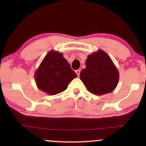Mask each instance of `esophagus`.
I'll list each match as a JSON object with an SVG mask.
<instances>
[{"instance_id": "esophagus-1", "label": "esophagus", "mask_w": 146, "mask_h": 146, "mask_svg": "<svg viewBox=\"0 0 146 146\" xmlns=\"http://www.w3.org/2000/svg\"><path fill=\"white\" fill-rule=\"evenodd\" d=\"M76 73L78 76H79L80 73V70H76Z\"/></svg>"}]
</instances>
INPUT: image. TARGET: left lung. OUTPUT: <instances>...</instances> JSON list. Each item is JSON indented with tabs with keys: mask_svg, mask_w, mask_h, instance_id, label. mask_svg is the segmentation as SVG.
I'll return each mask as SVG.
<instances>
[{
	"mask_svg": "<svg viewBox=\"0 0 146 146\" xmlns=\"http://www.w3.org/2000/svg\"><path fill=\"white\" fill-rule=\"evenodd\" d=\"M86 68L82 70L80 78L88 91L94 94L104 95L116 88L118 71L110 57L99 50L88 56Z\"/></svg>",
	"mask_w": 146,
	"mask_h": 146,
	"instance_id": "left-lung-1",
	"label": "left lung"
}]
</instances>
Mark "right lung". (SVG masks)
<instances>
[{"mask_svg":"<svg viewBox=\"0 0 146 146\" xmlns=\"http://www.w3.org/2000/svg\"><path fill=\"white\" fill-rule=\"evenodd\" d=\"M77 76L62 54L50 51L35 72L38 88L48 94L55 95L64 91Z\"/></svg>","mask_w":146,"mask_h":146,"instance_id":"add662e5","label":"right lung"}]
</instances>
